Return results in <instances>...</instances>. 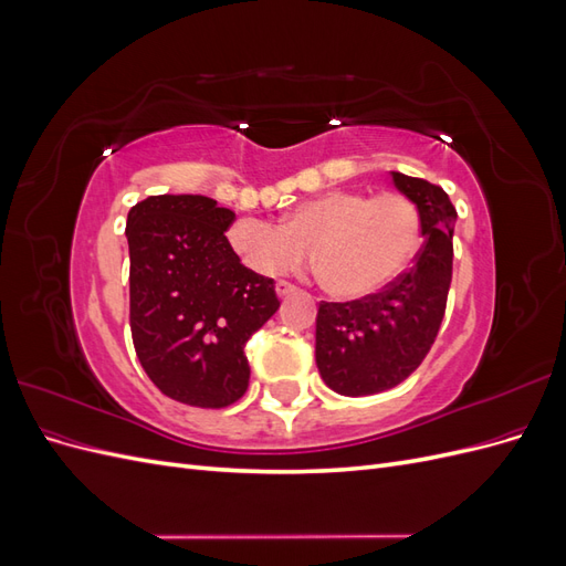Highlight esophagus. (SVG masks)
Returning <instances> with one entry per match:
<instances>
[{"label":"esophagus","mask_w":566,"mask_h":566,"mask_svg":"<svg viewBox=\"0 0 566 566\" xmlns=\"http://www.w3.org/2000/svg\"><path fill=\"white\" fill-rule=\"evenodd\" d=\"M295 293H297V287L293 283H287V281H279L276 283V295L279 297H290V295H295Z\"/></svg>","instance_id":"esophagus-1"}]
</instances>
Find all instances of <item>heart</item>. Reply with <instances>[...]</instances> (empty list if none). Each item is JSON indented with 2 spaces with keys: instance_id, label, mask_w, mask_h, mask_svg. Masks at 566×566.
Instances as JSON below:
<instances>
[{
  "instance_id": "heart-1",
  "label": "heart",
  "mask_w": 566,
  "mask_h": 566,
  "mask_svg": "<svg viewBox=\"0 0 566 566\" xmlns=\"http://www.w3.org/2000/svg\"><path fill=\"white\" fill-rule=\"evenodd\" d=\"M233 254L260 276L300 269L314 250L321 285L333 297L361 300L397 281L420 241V214L401 193L325 191L283 217V224L238 219L227 231Z\"/></svg>"
}]
</instances>
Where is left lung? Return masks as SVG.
Returning <instances> with one entry per match:
<instances>
[{
    "instance_id": "1",
    "label": "left lung",
    "mask_w": 566,
    "mask_h": 566,
    "mask_svg": "<svg viewBox=\"0 0 566 566\" xmlns=\"http://www.w3.org/2000/svg\"><path fill=\"white\" fill-rule=\"evenodd\" d=\"M418 208L422 248L408 273L356 302H323L316 314V366L342 397H368L397 387L434 345L453 271L455 208L424 179L389 172Z\"/></svg>"
}]
</instances>
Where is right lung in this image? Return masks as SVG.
Returning <instances> with one entry per match:
<instances>
[{"label":"right lung","mask_w":566,"mask_h":566,"mask_svg":"<svg viewBox=\"0 0 566 566\" xmlns=\"http://www.w3.org/2000/svg\"><path fill=\"white\" fill-rule=\"evenodd\" d=\"M235 212L208 196H148L127 214L129 325L165 397L221 408L248 389V339L279 312L273 281L243 266L224 231Z\"/></svg>","instance_id":"add662e5"}]
</instances>
